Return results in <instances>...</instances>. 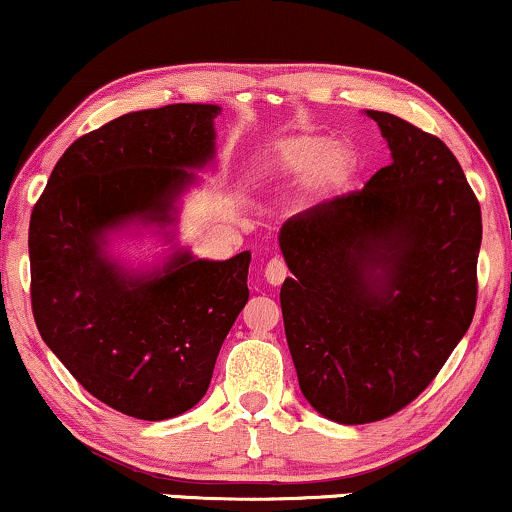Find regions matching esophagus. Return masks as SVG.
<instances>
[{"label":"esophagus","instance_id":"34e87169","mask_svg":"<svg viewBox=\"0 0 512 512\" xmlns=\"http://www.w3.org/2000/svg\"><path fill=\"white\" fill-rule=\"evenodd\" d=\"M289 270H287V263L282 261V258H270L268 265H265V280H268L272 287H277V284H282L287 280Z\"/></svg>","mask_w":512,"mask_h":512}]
</instances>
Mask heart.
I'll use <instances>...</instances> for the list:
<instances>
[{"label": "heart", "instance_id": "obj_1", "mask_svg": "<svg viewBox=\"0 0 512 512\" xmlns=\"http://www.w3.org/2000/svg\"><path fill=\"white\" fill-rule=\"evenodd\" d=\"M355 155L345 143L329 136L303 134L284 141L272 159V169L284 181H301L308 176L313 190H334L353 174Z\"/></svg>", "mask_w": 512, "mask_h": 512}]
</instances>
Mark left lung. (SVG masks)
<instances>
[{"label": "left lung", "instance_id": "left-lung-1", "mask_svg": "<svg viewBox=\"0 0 512 512\" xmlns=\"http://www.w3.org/2000/svg\"><path fill=\"white\" fill-rule=\"evenodd\" d=\"M367 115L393 162L280 230L298 386L345 426L393 416L430 386L473 322L482 244L480 202L454 152L390 112Z\"/></svg>", "mask_w": 512, "mask_h": 512}]
</instances>
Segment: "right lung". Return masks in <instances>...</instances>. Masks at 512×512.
<instances>
[{
    "label": "right lung",
    "instance_id": "add662e5",
    "mask_svg": "<svg viewBox=\"0 0 512 512\" xmlns=\"http://www.w3.org/2000/svg\"><path fill=\"white\" fill-rule=\"evenodd\" d=\"M218 115L176 103L112 119L63 152L30 216L39 334L84 390L143 421L174 418L207 393L249 301L251 251L204 261L176 249L162 268L129 272L105 254V232L176 221L192 169L216 157Z\"/></svg>",
    "mask_w": 512,
    "mask_h": 512
}]
</instances>
